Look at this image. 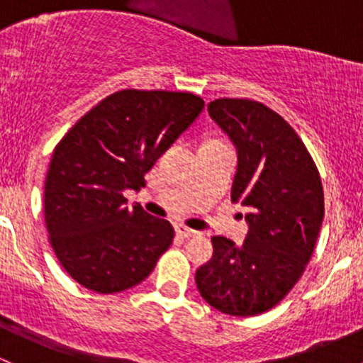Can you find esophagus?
<instances>
[{"label":"esophagus","mask_w":363,"mask_h":363,"mask_svg":"<svg viewBox=\"0 0 363 363\" xmlns=\"http://www.w3.org/2000/svg\"><path fill=\"white\" fill-rule=\"evenodd\" d=\"M175 232H177V235L182 237V239H193V237H199V232H195V230L188 228V226L184 225H179L177 228H175Z\"/></svg>","instance_id":"34e87169"}]
</instances>
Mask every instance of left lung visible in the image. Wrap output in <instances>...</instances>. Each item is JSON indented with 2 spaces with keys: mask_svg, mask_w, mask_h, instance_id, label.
Segmentation results:
<instances>
[{
  "mask_svg": "<svg viewBox=\"0 0 363 363\" xmlns=\"http://www.w3.org/2000/svg\"><path fill=\"white\" fill-rule=\"evenodd\" d=\"M239 151L232 200L247 207L242 244L212 237L214 255L196 270L205 302L230 316L272 309L298 283L325 216L323 184L302 138L267 105L244 98L208 104Z\"/></svg>",
  "mask_w": 363,
  "mask_h": 363,
  "instance_id": "1",
  "label": "left lung"
}]
</instances>
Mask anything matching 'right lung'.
I'll return each mask as SVG.
<instances>
[{
  "instance_id": "add662e5",
  "label": "right lung",
  "mask_w": 363,
  "mask_h": 363,
  "mask_svg": "<svg viewBox=\"0 0 363 363\" xmlns=\"http://www.w3.org/2000/svg\"><path fill=\"white\" fill-rule=\"evenodd\" d=\"M203 111L193 93L123 89L84 113L54 147L43 193L49 242L80 286L117 294L172 246L170 221L128 207L144 175Z\"/></svg>"
}]
</instances>
